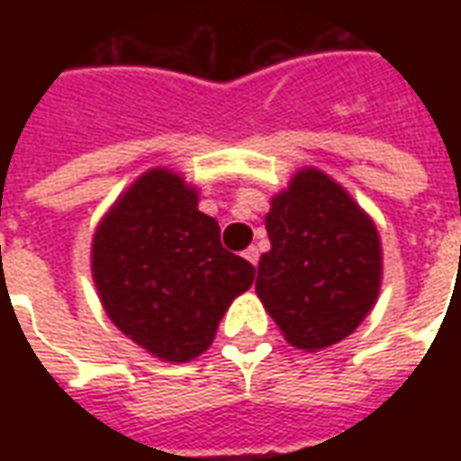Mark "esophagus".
I'll return each mask as SVG.
<instances>
[{
	"instance_id": "34e87169",
	"label": "esophagus",
	"mask_w": 461,
	"mask_h": 461,
	"mask_svg": "<svg viewBox=\"0 0 461 461\" xmlns=\"http://www.w3.org/2000/svg\"><path fill=\"white\" fill-rule=\"evenodd\" d=\"M244 259L257 267V261H259V249H257V247H249V249L244 251Z\"/></svg>"
}]
</instances>
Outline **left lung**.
<instances>
[{"label": "left lung", "instance_id": "obj_1", "mask_svg": "<svg viewBox=\"0 0 461 461\" xmlns=\"http://www.w3.org/2000/svg\"><path fill=\"white\" fill-rule=\"evenodd\" d=\"M271 249L261 254L257 296L284 339L321 350L348 339L373 311L383 244L373 217L319 167H301L271 197Z\"/></svg>", "mask_w": 461, "mask_h": 461}]
</instances>
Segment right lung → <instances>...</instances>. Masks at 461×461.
I'll use <instances>...</instances> for the list:
<instances>
[{"mask_svg": "<svg viewBox=\"0 0 461 461\" xmlns=\"http://www.w3.org/2000/svg\"><path fill=\"white\" fill-rule=\"evenodd\" d=\"M180 172L150 167L111 204L91 244V274L113 326L165 363H187L214 340L254 267L221 247Z\"/></svg>", "mask_w": 461, "mask_h": 461, "instance_id": "right-lung-1", "label": "right lung"}]
</instances>
